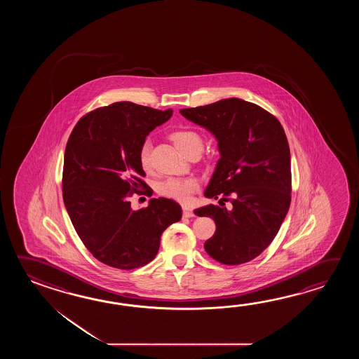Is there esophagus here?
Returning <instances> with one entry per match:
<instances>
[{
	"instance_id": "esophagus-1",
	"label": "esophagus",
	"mask_w": 359,
	"mask_h": 359,
	"mask_svg": "<svg viewBox=\"0 0 359 359\" xmlns=\"http://www.w3.org/2000/svg\"><path fill=\"white\" fill-rule=\"evenodd\" d=\"M195 214H194V210L191 209V208H183V217L184 218H191V217H194Z\"/></svg>"
}]
</instances>
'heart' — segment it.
Wrapping results in <instances>:
<instances>
[{"instance_id": "b5f03b06", "label": "heart", "mask_w": 359, "mask_h": 359, "mask_svg": "<svg viewBox=\"0 0 359 359\" xmlns=\"http://www.w3.org/2000/svg\"><path fill=\"white\" fill-rule=\"evenodd\" d=\"M170 140L176 145L177 149L184 154L186 156L194 151L203 149V138L201 136L190 130H177L170 133ZM151 145L150 142H145L141 146L138 153V161L144 170H150L151 168V159H150ZM198 183L195 178H176L170 177L161 183H158L156 191L164 198H172L181 204H187L190 201L194 192L198 190Z\"/></svg>"}]
</instances>
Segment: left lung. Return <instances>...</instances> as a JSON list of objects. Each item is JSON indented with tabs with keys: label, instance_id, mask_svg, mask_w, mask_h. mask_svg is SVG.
<instances>
[{
	"label": "left lung",
	"instance_id": "obj_1",
	"mask_svg": "<svg viewBox=\"0 0 359 359\" xmlns=\"http://www.w3.org/2000/svg\"><path fill=\"white\" fill-rule=\"evenodd\" d=\"M181 114L213 133L221 159L206 187V198L232 210L203 206L196 215L215 222L205 252L222 264L257 258L273 241L291 201L290 147L275 115L249 101L224 99Z\"/></svg>",
	"mask_w": 359,
	"mask_h": 359
}]
</instances>
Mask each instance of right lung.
<instances>
[{"label":"right lung","instance_id":"obj_1","mask_svg":"<svg viewBox=\"0 0 359 359\" xmlns=\"http://www.w3.org/2000/svg\"><path fill=\"white\" fill-rule=\"evenodd\" d=\"M172 113L130 101L114 102L83 115L69 136L64 204L84 246L107 266L133 269L150 263L163 231L182 217L172 198H151L140 210H133L130 201L135 192L153 194L142 181L145 172L138 153L146 136Z\"/></svg>","mask_w":359,"mask_h":359}]
</instances>
